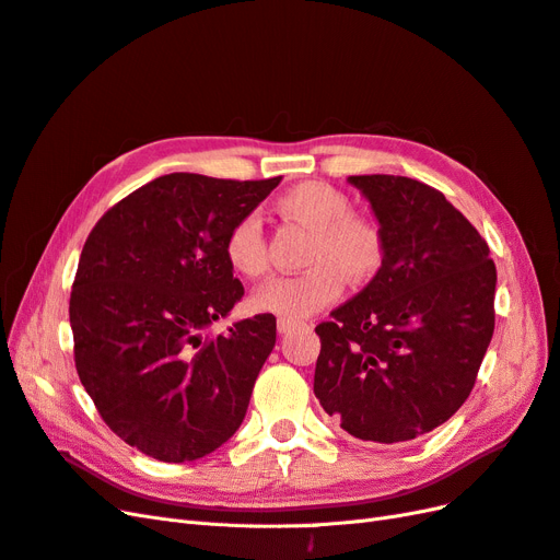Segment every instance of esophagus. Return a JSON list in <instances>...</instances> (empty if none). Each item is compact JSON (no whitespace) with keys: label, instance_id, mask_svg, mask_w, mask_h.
<instances>
[{"label":"esophagus","instance_id":"obj_1","mask_svg":"<svg viewBox=\"0 0 560 560\" xmlns=\"http://www.w3.org/2000/svg\"><path fill=\"white\" fill-rule=\"evenodd\" d=\"M299 327H301V322L284 319V317L278 319V331H280V334H290V331H294V329H299Z\"/></svg>","mask_w":560,"mask_h":560}]
</instances>
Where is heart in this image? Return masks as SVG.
Here are the masks:
<instances>
[{
	"mask_svg": "<svg viewBox=\"0 0 560 560\" xmlns=\"http://www.w3.org/2000/svg\"><path fill=\"white\" fill-rule=\"evenodd\" d=\"M278 210L313 229L306 252L308 270L266 282L254 294V308L284 319H306L341 296L343 282L366 284L385 264V231L374 217L352 212L350 198L336 186L311 179L278 198ZM224 257L235 276H266L268 254L261 222L247 214L235 222L224 241Z\"/></svg>",
	"mask_w": 560,
	"mask_h": 560,
	"instance_id": "heart-1",
	"label": "heart"
}]
</instances>
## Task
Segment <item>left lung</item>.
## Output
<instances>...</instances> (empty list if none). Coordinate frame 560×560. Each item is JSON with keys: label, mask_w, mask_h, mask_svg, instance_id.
Listing matches in <instances>:
<instances>
[{"label": "left lung", "mask_w": 560, "mask_h": 560, "mask_svg": "<svg viewBox=\"0 0 560 560\" xmlns=\"http://www.w3.org/2000/svg\"><path fill=\"white\" fill-rule=\"evenodd\" d=\"M385 231V264L315 327V397L362 442L397 444L469 397L495 329L488 243L442 191L411 177L352 175Z\"/></svg>", "instance_id": "8db88e82"}]
</instances>
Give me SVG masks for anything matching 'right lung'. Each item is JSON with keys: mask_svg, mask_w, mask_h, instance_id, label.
Here are the masks:
<instances>
[{"mask_svg": "<svg viewBox=\"0 0 560 560\" xmlns=\"http://www.w3.org/2000/svg\"><path fill=\"white\" fill-rule=\"evenodd\" d=\"M280 179L163 175L107 210L81 249L70 296L77 374L109 430L161 463L212 453L247 413L276 317L206 329L245 294L226 233Z\"/></svg>", "mask_w": 560, "mask_h": 560, "instance_id": "add662e5", "label": "right lung"}]
</instances>
